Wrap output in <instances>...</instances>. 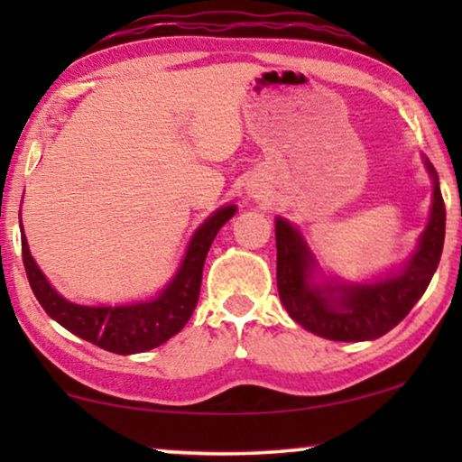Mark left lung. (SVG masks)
I'll use <instances>...</instances> for the list:
<instances>
[{
  "label": "left lung",
  "instance_id": "1",
  "mask_svg": "<svg viewBox=\"0 0 462 462\" xmlns=\"http://www.w3.org/2000/svg\"><path fill=\"white\" fill-rule=\"evenodd\" d=\"M433 176L431 218L420 244L402 273L374 283H326L313 286V254L300 233L286 220L277 218V292L290 318L305 330L328 340H374L387 334L410 313L425 294L438 269L446 236V206L439 191L438 174L427 162Z\"/></svg>",
  "mask_w": 462,
  "mask_h": 462
}]
</instances>
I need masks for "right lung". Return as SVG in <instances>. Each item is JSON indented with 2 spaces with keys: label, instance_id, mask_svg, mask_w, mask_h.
Wrapping results in <instances>:
<instances>
[{
  "label": "right lung",
  "instance_id": "right-lung-1",
  "mask_svg": "<svg viewBox=\"0 0 462 462\" xmlns=\"http://www.w3.org/2000/svg\"><path fill=\"white\" fill-rule=\"evenodd\" d=\"M236 214V206H225L214 212L204 225L195 231L179 273L168 288L149 302L124 307H81L69 302L50 286L46 277L31 256L24 233L21 236L23 263L27 271L31 290L50 318L75 337L100 346V349L130 356L155 349L182 330L191 318L199 299L201 271L208 250L217 237L220 226ZM23 226V225H21Z\"/></svg>",
  "mask_w": 462,
  "mask_h": 462
}]
</instances>
